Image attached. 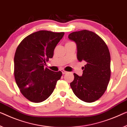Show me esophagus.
Segmentation results:
<instances>
[{
  "label": "esophagus",
  "instance_id": "34e87169",
  "mask_svg": "<svg viewBox=\"0 0 127 127\" xmlns=\"http://www.w3.org/2000/svg\"><path fill=\"white\" fill-rule=\"evenodd\" d=\"M61 71H62V73H63V74H65V73H66L67 72V71H65V70L63 69H62L61 70Z\"/></svg>",
  "mask_w": 127,
  "mask_h": 127
}]
</instances>
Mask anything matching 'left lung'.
<instances>
[{"label": "left lung", "mask_w": 127, "mask_h": 127, "mask_svg": "<svg viewBox=\"0 0 127 127\" xmlns=\"http://www.w3.org/2000/svg\"><path fill=\"white\" fill-rule=\"evenodd\" d=\"M68 38L77 45V58L86 64L82 76L76 73L70 83L73 93L79 99L92 103L103 96L111 77V56L108 48L99 35L88 30L72 32Z\"/></svg>", "instance_id": "obj_1"}]
</instances>
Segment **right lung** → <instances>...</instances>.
I'll return each mask as SVG.
<instances>
[{"label":"right lung","instance_id":"right-lung-1","mask_svg":"<svg viewBox=\"0 0 127 127\" xmlns=\"http://www.w3.org/2000/svg\"><path fill=\"white\" fill-rule=\"evenodd\" d=\"M64 32L37 31L26 37L17 47L14 56V76L24 97L33 103L49 97L62 75L44 68L45 62L54 55L56 45Z\"/></svg>","mask_w":127,"mask_h":127}]
</instances>
